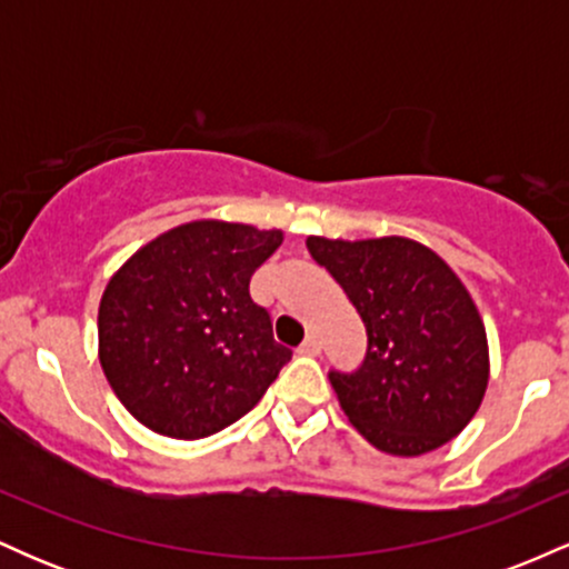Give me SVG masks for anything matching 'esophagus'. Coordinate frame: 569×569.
I'll return each instance as SVG.
<instances>
[{"label":"esophagus","mask_w":569,"mask_h":569,"mask_svg":"<svg viewBox=\"0 0 569 569\" xmlns=\"http://www.w3.org/2000/svg\"><path fill=\"white\" fill-rule=\"evenodd\" d=\"M299 352H302V356H318V352H321V339L316 335H307L305 342L299 345Z\"/></svg>","instance_id":"1"}]
</instances>
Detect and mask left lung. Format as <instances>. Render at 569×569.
Here are the masks:
<instances>
[{
  "label": "left lung",
  "instance_id": "1",
  "mask_svg": "<svg viewBox=\"0 0 569 569\" xmlns=\"http://www.w3.org/2000/svg\"><path fill=\"white\" fill-rule=\"evenodd\" d=\"M307 248L367 326L363 367L329 375L358 433L396 457L428 455L460 436L485 401L489 345L479 307L452 267L401 234H310Z\"/></svg>",
  "mask_w": 569,
  "mask_h": 569
}]
</instances>
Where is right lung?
I'll list each match as a JSON object with an SVG mask.
<instances>
[{"instance_id":"obj_1","label":"right lung","mask_w":569,"mask_h":569,"mask_svg":"<svg viewBox=\"0 0 569 569\" xmlns=\"http://www.w3.org/2000/svg\"><path fill=\"white\" fill-rule=\"evenodd\" d=\"M283 230L194 219L141 246L98 305V361L143 428L194 441L251 411L291 350L248 283Z\"/></svg>"}]
</instances>
